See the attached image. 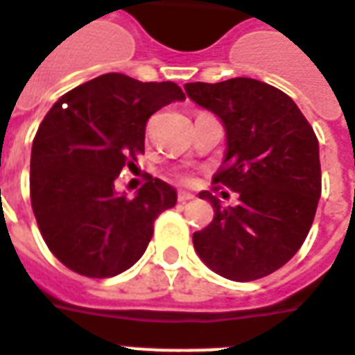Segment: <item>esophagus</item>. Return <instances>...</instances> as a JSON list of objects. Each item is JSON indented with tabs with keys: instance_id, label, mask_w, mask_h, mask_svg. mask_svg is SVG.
<instances>
[{
	"instance_id": "34e87169",
	"label": "esophagus",
	"mask_w": 355,
	"mask_h": 355,
	"mask_svg": "<svg viewBox=\"0 0 355 355\" xmlns=\"http://www.w3.org/2000/svg\"><path fill=\"white\" fill-rule=\"evenodd\" d=\"M193 199V193L190 191H178V203H188Z\"/></svg>"
}]
</instances>
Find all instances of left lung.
<instances>
[{"mask_svg":"<svg viewBox=\"0 0 355 355\" xmlns=\"http://www.w3.org/2000/svg\"><path fill=\"white\" fill-rule=\"evenodd\" d=\"M184 90L224 122L227 152L212 184L239 193L237 207L199 193L214 218L193 233V248L220 277H267L297 254L314 222L322 193L316 133L290 96L256 78L188 83Z\"/></svg>","mask_w":355,"mask_h":355,"instance_id":"obj_1","label":"left lung"}]
</instances>
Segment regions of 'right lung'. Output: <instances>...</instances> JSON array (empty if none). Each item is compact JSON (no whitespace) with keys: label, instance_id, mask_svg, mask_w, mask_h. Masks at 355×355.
Returning a JSON list of instances; mask_svg holds the SVG:
<instances>
[{"label":"right lung","instance_id":"add662e5","mask_svg":"<svg viewBox=\"0 0 355 355\" xmlns=\"http://www.w3.org/2000/svg\"><path fill=\"white\" fill-rule=\"evenodd\" d=\"M184 97L175 83L107 73L64 94L46 112L31 146V209L67 269L109 278L143 256L177 191L148 177L130 199L116 193L114 180L120 171L137 169L148 118Z\"/></svg>","mask_w":355,"mask_h":355}]
</instances>
